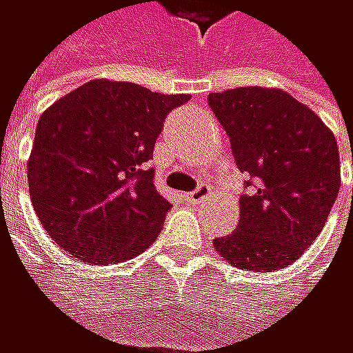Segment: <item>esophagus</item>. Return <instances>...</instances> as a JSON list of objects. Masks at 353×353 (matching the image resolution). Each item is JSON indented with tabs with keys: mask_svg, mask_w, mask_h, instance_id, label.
<instances>
[{
	"mask_svg": "<svg viewBox=\"0 0 353 353\" xmlns=\"http://www.w3.org/2000/svg\"><path fill=\"white\" fill-rule=\"evenodd\" d=\"M208 196H210V187L200 185V187L193 189L191 193H187V202H189V204H202Z\"/></svg>",
	"mask_w": 353,
	"mask_h": 353,
	"instance_id": "obj_1",
	"label": "esophagus"
}]
</instances>
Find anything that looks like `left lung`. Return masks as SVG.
<instances>
[{"label": "left lung", "instance_id": "8db88e82", "mask_svg": "<svg viewBox=\"0 0 353 353\" xmlns=\"http://www.w3.org/2000/svg\"><path fill=\"white\" fill-rule=\"evenodd\" d=\"M208 107L248 176L236 232L212 246L246 272L284 270L318 238L339 196L334 134L310 107L276 88L214 92Z\"/></svg>", "mask_w": 353, "mask_h": 353}]
</instances>
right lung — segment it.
Here are the masks:
<instances>
[{"instance_id": "obj_1", "label": "right lung", "mask_w": 353, "mask_h": 353, "mask_svg": "<svg viewBox=\"0 0 353 353\" xmlns=\"http://www.w3.org/2000/svg\"><path fill=\"white\" fill-rule=\"evenodd\" d=\"M189 94L92 79L48 107L29 157L33 208L63 250L90 265L121 263L160 236L170 202L153 185L155 141Z\"/></svg>"}]
</instances>
